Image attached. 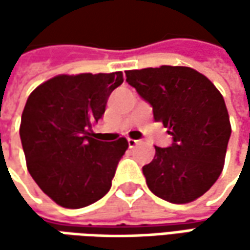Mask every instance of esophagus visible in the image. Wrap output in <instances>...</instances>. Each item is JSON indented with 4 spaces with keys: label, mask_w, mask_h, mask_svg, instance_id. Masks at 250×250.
Returning <instances> with one entry per match:
<instances>
[{
    "label": "esophagus",
    "mask_w": 250,
    "mask_h": 250,
    "mask_svg": "<svg viewBox=\"0 0 250 250\" xmlns=\"http://www.w3.org/2000/svg\"><path fill=\"white\" fill-rule=\"evenodd\" d=\"M140 140H136V139H128V145H129L130 149H133V147H136L138 145H139Z\"/></svg>",
    "instance_id": "obj_1"
}]
</instances>
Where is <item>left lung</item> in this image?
I'll use <instances>...</instances> for the list:
<instances>
[{
  "label": "left lung",
  "mask_w": 250,
  "mask_h": 250,
  "mask_svg": "<svg viewBox=\"0 0 250 250\" xmlns=\"http://www.w3.org/2000/svg\"><path fill=\"white\" fill-rule=\"evenodd\" d=\"M126 82L153 107L154 120L172 136L143 167L149 189L171 203H189L216 182L226 160L231 124L221 93L188 66L126 71Z\"/></svg>",
  "instance_id": "1"
}]
</instances>
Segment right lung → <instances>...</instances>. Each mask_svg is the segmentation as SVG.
<instances>
[{
  "label": "right lung",
  "instance_id": "1",
  "mask_svg": "<svg viewBox=\"0 0 250 250\" xmlns=\"http://www.w3.org/2000/svg\"><path fill=\"white\" fill-rule=\"evenodd\" d=\"M122 72L58 75L26 101L21 140L34 182L60 206L81 208L104 196L128 142L91 138Z\"/></svg>",
  "mask_w": 250,
  "mask_h": 250
}]
</instances>
